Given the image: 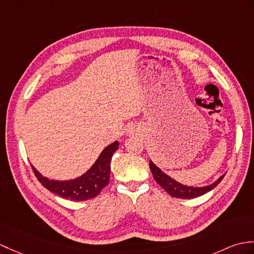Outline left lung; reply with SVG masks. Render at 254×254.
<instances>
[{
	"mask_svg": "<svg viewBox=\"0 0 254 254\" xmlns=\"http://www.w3.org/2000/svg\"><path fill=\"white\" fill-rule=\"evenodd\" d=\"M149 167L152 172V175H154L155 181L160 185L164 190H166L170 196L175 197V198H181V199H192V198H197L199 196H202V194L207 193L208 191L213 190L214 187L220 184V182L223 180L225 174H223L220 176L215 182L212 183V184H209L207 186H188L181 184L178 181H175L174 179L171 178L167 173H164L163 171L158 168L156 164L150 160L149 162Z\"/></svg>",
	"mask_w": 254,
	"mask_h": 254,
	"instance_id": "8db88e82",
	"label": "left lung"
}]
</instances>
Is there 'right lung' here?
<instances>
[{"label": "right lung", "instance_id": "right-lung-1", "mask_svg": "<svg viewBox=\"0 0 254 254\" xmlns=\"http://www.w3.org/2000/svg\"><path fill=\"white\" fill-rule=\"evenodd\" d=\"M118 148H119L118 140L105 147L93 166L85 173L73 180H50L41 174L32 164L31 167L37 179L46 190L72 201H84V200L96 197L103 188L107 186L110 178L111 158Z\"/></svg>", "mask_w": 254, "mask_h": 254}]
</instances>
